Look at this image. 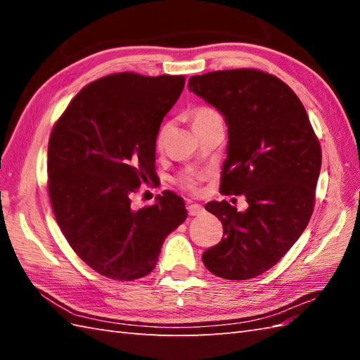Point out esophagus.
Instances as JSON below:
<instances>
[{"label": "esophagus", "mask_w": 360, "mask_h": 360, "mask_svg": "<svg viewBox=\"0 0 360 360\" xmlns=\"http://www.w3.org/2000/svg\"><path fill=\"white\" fill-rule=\"evenodd\" d=\"M187 210H188V215L190 217H198V215H201V213L204 212V207H202V205H200V204H190L188 207H187Z\"/></svg>", "instance_id": "1"}]
</instances>
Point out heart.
<instances>
[{"instance_id":"obj_1","label":"heart","mask_w":360,"mask_h":360,"mask_svg":"<svg viewBox=\"0 0 360 360\" xmlns=\"http://www.w3.org/2000/svg\"><path fill=\"white\" fill-rule=\"evenodd\" d=\"M215 116H219V112L215 110V108H210V106H198V108H195L192 111V120H193V125H198L201 124V122H205L209 120L212 117ZM168 129H170V124H164L162 127H160L159 133H158V143L160 145L164 141V137L167 136ZM198 181H200V178L198 176H187L186 179H182V187H184L187 192L190 193H196L198 192Z\"/></svg>"}]
</instances>
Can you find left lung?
Listing matches in <instances>:
<instances>
[{
    "instance_id": "1",
    "label": "left lung",
    "mask_w": 360,
    "mask_h": 360,
    "mask_svg": "<svg viewBox=\"0 0 360 360\" xmlns=\"http://www.w3.org/2000/svg\"><path fill=\"white\" fill-rule=\"evenodd\" d=\"M188 88L223 112L229 127L221 193L249 202L244 212L227 201L205 205L224 236L202 262L221 278H254L277 264L309 223L320 142L300 98L269 72L213 71L190 77Z\"/></svg>"
}]
</instances>
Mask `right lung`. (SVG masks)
Instances as JSON below:
<instances>
[{"label": "right lung", "instance_id": "1", "mask_svg": "<svg viewBox=\"0 0 360 360\" xmlns=\"http://www.w3.org/2000/svg\"><path fill=\"white\" fill-rule=\"evenodd\" d=\"M184 85V75H105L80 89L52 128L53 215L75 254L103 277H145L165 236L187 218L184 201L172 192L131 209V195L156 174L159 127Z\"/></svg>", "mask_w": 360, "mask_h": 360}]
</instances>
